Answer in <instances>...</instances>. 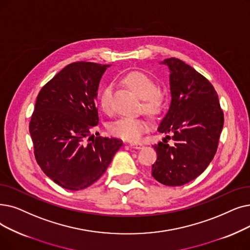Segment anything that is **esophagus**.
Masks as SVG:
<instances>
[{
	"instance_id": "esophagus-1",
	"label": "esophagus",
	"mask_w": 250,
	"mask_h": 250,
	"mask_svg": "<svg viewBox=\"0 0 250 250\" xmlns=\"http://www.w3.org/2000/svg\"><path fill=\"white\" fill-rule=\"evenodd\" d=\"M129 146H131L132 148H135V149L143 148V144H141V143H129Z\"/></svg>"
}]
</instances>
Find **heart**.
<instances>
[{"label": "heart", "mask_w": 250, "mask_h": 250, "mask_svg": "<svg viewBox=\"0 0 250 250\" xmlns=\"http://www.w3.org/2000/svg\"><path fill=\"white\" fill-rule=\"evenodd\" d=\"M124 82L140 96V98L143 99V107L147 112L157 114L162 110L166 103V96L161 91L156 90V83L149 75L141 71H132L125 75ZM111 98L112 88L107 85L99 97V104L104 112L111 111ZM149 126V122L146 118L123 116L111 123L108 129L113 136L136 142L148 131Z\"/></svg>", "instance_id": "1"}]
</instances>
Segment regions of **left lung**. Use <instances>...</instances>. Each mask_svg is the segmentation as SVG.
Wrapping results in <instances>:
<instances>
[{"instance_id":"left-lung-1","label":"left lung","mask_w":250,"mask_h":250,"mask_svg":"<svg viewBox=\"0 0 250 250\" xmlns=\"http://www.w3.org/2000/svg\"><path fill=\"white\" fill-rule=\"evenodd\" d=\"M171 103L158 132L168 134L154 145L157 159L152 176L166 186H182L208 167L218 149L224 112L213 85L184 61L166 59ZM167 138L174 144L168 146Z\"/></svg>"}]
</instances>
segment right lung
<instances>
[{"label": "right lung", "instance_id": "add662e5", "mask_svg": "<svg viewBox=\"0 0 250 250\" xmlns=\"http://www.w3.org/2000/svg\"><path fill=\"white\" fill-rule=\"evenodd\" d=\"M109 65L78 61L41 89L29 123L38 165L59 186L78 191L98 180L123 141L91 135L99 124L97 91Z\"/></svg>", "mask_w": 250, "mask_h": 250}]
</instances>
